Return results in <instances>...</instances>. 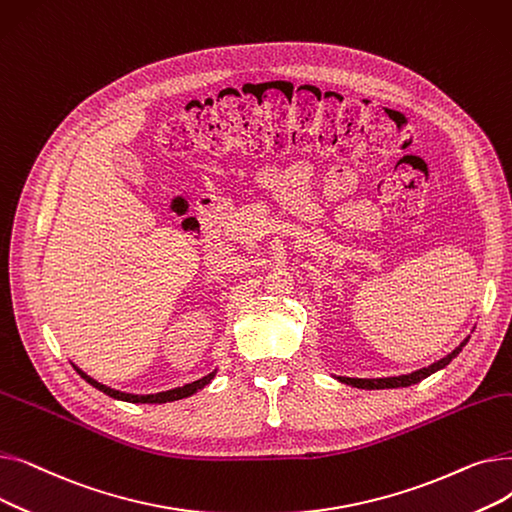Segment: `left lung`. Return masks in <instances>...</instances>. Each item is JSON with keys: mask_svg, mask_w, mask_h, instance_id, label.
<instances>
[{"mask_svg": "<svg viewBox=\"0 0 512 512\" xmlns=\"http://www.w3.org/2000/svg\"><path fill=\"white\" fill-rule=\"evenodd\" d=\"M469 340V338H467ZM467 340H463L459 346L454 348V351L440 359L438 363L429 365V367H423L419 371H413L409 375H398V378H378V380H359V378H338L342 384H348V386H355V388H363V390H384V388H407V386H413V384H419L421 380H425L427 375L436 373L438 369H444L456 355H459L463 351V346L467 344Z\"/></svg>", "mask_w": 512, "mask_h": 512, "instance_id": "obj_1", "label": "left lung"}]
</instances>
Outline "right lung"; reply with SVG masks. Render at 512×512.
<instances>
[{"label": "right lung", "mask_w": 512, "mask_h": 512, "mask_svg": "<svg viewBox=\"0 0 512 512\" xmlns=\"http://www.w3.org/2000/svg\"><path fill=\"white\" fill-rule=\"evenodd\" d=\"M76 371H78L80 375H83V378H85L93 388L101 390V392L107 394V396L118 398V400H126V402H172V400H180V398H186V396L195 394V392L201 390L203 386H207V384L213 380V375H215V373H209V375H205V378H201V380H197V382H193V384H186V386H180V388H174V390H168V392H157V394H126V392L112 390V388H107V386L95 382L93 378H89V375L83 373L80 369H76Z\"/></svg>", "instance_id": "obj_1"}]
</instances>
